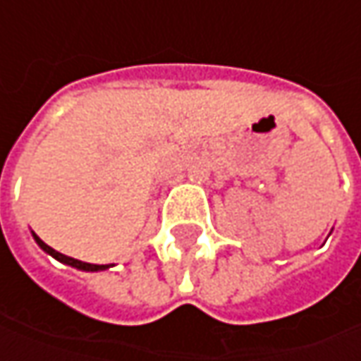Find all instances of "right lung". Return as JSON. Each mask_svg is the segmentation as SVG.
I'll return each mask as SVG.
<instances>
[{"instance_id":"right-lung-1","label":"right lung","mask_w":361,"mask_h":361,"mask_svg":"<svg viewBox=\"0 0 361 361\" xmlns=\"http://www.w3.org/2000/svg\"><path fill=\"white\" fill-rule=\"evenodd\" d=\"M32 237H34V241L39 245V249L42 251H46L48 255H51L54 259H58L60 263H63V265H70V267H76V269L80 271H106L108 267H112V265H94V263H84V261H78V259H74V257H68V255H62V253H58L56 249H51L49 245H46V243L42 241L37 235H35L34 231H32Z\"/></svg>"}]
</instances>
